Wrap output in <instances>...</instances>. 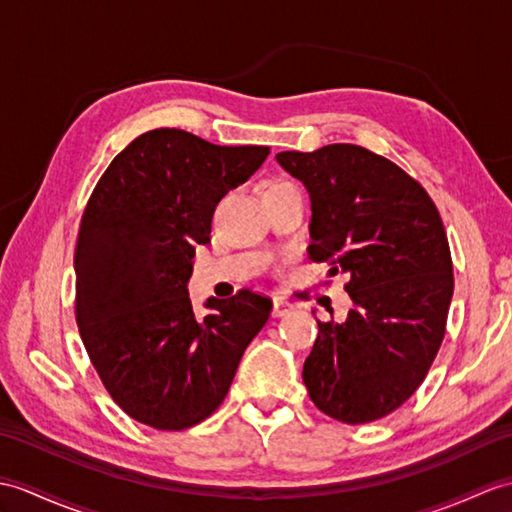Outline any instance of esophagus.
Masks as SVG:
<instances>
[{
  "label": "esophagus",
  "instance_id": "1",
  "mask_svg": "<svg viewBox=\"0 0 512 512\" xmlns=\"http://www.w3.org/2000/svg\"><path fill=\"white\" fill-rule=\"evenodd\" d=\"M294 310V305L285 299V296H277L275 301H272V316L281 318V316H288Z\"/></svg>",
  "mask_w": 512,
  "mask_h": 512
}]
</instances>
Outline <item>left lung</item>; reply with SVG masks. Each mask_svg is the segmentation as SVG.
<instances>
[{"mask_svg":"<svg viewBox=\"0 0 512 512\" xmlns=\"http://www.w3.org/2000/svg\"><path fill=\"white\" fill-rule=\"evenodd\" d=\"M312 200L307 255L347 272L353 307L320 323L303 366L314 406L371 423L421 386L445 336L454 268L441 213L397 163L353 144L279 152Z\"/></svg>","mask_w":512,"mask_h":512,"instance_id":"8db88e82","label":"left lung"}]
</instances>
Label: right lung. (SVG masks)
<instances>
[{"label": "right lung", "mask_w": 512, "mask_h": 512, "mask_svg": "<svg viewBox=\"0 0 512 512\" xmlns=\"http://www.w3.org/2000/svg\"><path fill=\"white\" fill-rule=\"evenodd\" d=\"M268 146H216L178 128L139 135L95 185L80 220L76 323L104 388L130 419L187 430L218 410L242 355L272 310L240 290L187 294L198 244L229 189L246 183Z\"/></svg>", "instance_id": "right-lung-1"}]
</instances>
